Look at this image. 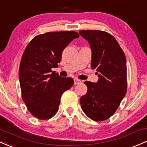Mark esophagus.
I'll return each mask as SVG.
<instances>
[{
  "instance_id": "obj_1",
  "label": "esophagus",
  "mask_w": 147,
  "mask_h": 147,
  "mask_svg": "<svg viewBox=\"0 0 147 147\" xmlns=\"http://www.w3.org/2000/svg\"><path fill=\"white\" fill-rule=\"evenodd\" d=\"M81 82V80H78V79H75V80H74V84H75V85L79 84H80Z\"/></svg>"
}]
</instances>
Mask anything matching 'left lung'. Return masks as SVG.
I'll use <instances>...</instances> for the list:
<instances>
[{
  "label": "left lung",
  "instance_id": "left-lung-1",
  "mask_svg": "<svg viewBox=\"0 0 147 147\" xmlns=\"http://www.w3.org/2000/svg\"><path fill=\"white\" fill-rule=\"evenodd\" d=\"M91 47V68L98 75L96 83L86 81L87 92L80 98L85 114L101 121L116 112L127 90L126 59L123 50L112 35L97 30H80Z\"/></svg>",
  "mask_w": 147,
  "mask_h": 147
}]
</instances>
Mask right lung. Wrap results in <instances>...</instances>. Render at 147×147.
Segmentation results:
<instances>
[{
  "label": "right lung",
  "mask_w": 147,
  "mask_h": 147,
  "mask_svg": "<svg viewBox=\"0 0 147 147\" xmlns=\"http://www.w3.org/2000/svg\"><path fill=\"white\" fill-rule=\"evenodd\" d=\"M80 37L75 31L49 32L35 36L26 48L19 70L23 101L39 119H49L58 112L61 96L74 84L71 77H61L58 67L63 49Z\"/></svg>",
  "instance_id": "obj_1"
}]
</instances>
